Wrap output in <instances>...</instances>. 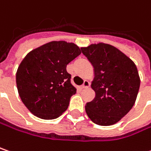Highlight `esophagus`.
Listing matches in <instances>:
<instances>
[{
    "label": "esophagus",
    "instance_id": "esophagus-1",
    "mask_svg": "<svg viewBox=\"0 0 151 151\" xmlns=\"http://www.w3.org/2000/svg\"><path fill=\"white\" fill-rule=\"evenodd\" d=\"M91 86V84H90V82L89 81H87V80H84V84H82V88H89Z\"/></svg>",
    "mask_w": 151,
    "mask_h": 151
}]
</instances>
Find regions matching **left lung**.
<instances>
[{"label": "left lung", "mask_w": 151, "mask_h": 151, "mask_svg": "<svg viewBox=\"0 0 151 151\" xmlns=\"http://www.w3.org/2000/svg\"><path fill=\"white\" fill-rule=\"evenodd\" d=\"M81 50L95 73L91 88L96 96L86 103V114L96 125H114L135 103L140 86L137 67L124 53L107 43L91 44Z\"/></svg>", "instance_id": "obj_1"}]
</instances>
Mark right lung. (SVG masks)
<instances>
[{
	"instance_id": "add662e5",
	"label": "right lung",
	"mask_w": 151,
	"mask_h": 151,
	"mask_svg": "<svg viewBox=\"0 0 151 151\" xmlns=\"http://www.w3.org/2000/svg\"><path fill=\"white\" fill-rule=\"evenodd\" d=\"M81 54L73 42L53 41L33 49L18 67L16 84L24 106L37 117L56 119L76 93L67 65Z\"/></svg>"
}]
</instances>
